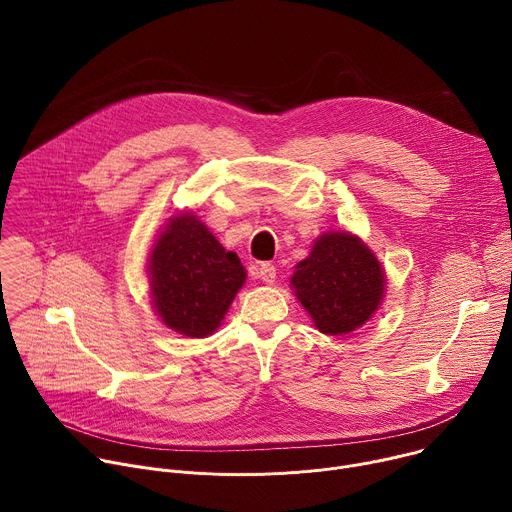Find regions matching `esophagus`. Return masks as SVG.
Returning a JSON list of instances; mask_svg holds the SVG:
<instances>
[{"label":"esophagus","mask_w":512,"mask_h":512,"mask_svg":"<svg viewBox=\"0 0 512 512\" xmlns=\"http://www.w3.org/2000/svg\"><path fill=\"white\" fill-rule=\"evenodd\" d=\"M255 277L261 279L263 283L271 285V283L275 281V277H277V271H275V267H273L271 263H261V265L255 269Z\"/></svg>","instance_id":"esophagus-1"}]
</instances>
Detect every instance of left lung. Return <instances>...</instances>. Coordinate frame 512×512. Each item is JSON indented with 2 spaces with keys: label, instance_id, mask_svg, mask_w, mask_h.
<instances>
[{
  "label": "left lung",
  "instance_id": "1",
  "mask_svg": "<svg viewBox=\"0 0 512 512\" xmlns=\"http://www.w3.org/2000/svg\"><path fill=\"white\" fill-rule=\"evenodd\" d=\"M298 302L328 336H346L381 308L387 275L379 257L350 231L322 233L289 277Z\"/></svg>",
  "mask_w": 512,
  "mask_h": 512
}]
</instances>
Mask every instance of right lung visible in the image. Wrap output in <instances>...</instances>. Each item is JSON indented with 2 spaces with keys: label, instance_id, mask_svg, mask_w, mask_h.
I'll list each match as a JSON object with an SVG mask.
<instances>
[{
  "label": "right lung",
  "instance_id": "right-lung-1",
  "mask_svg": "<svg viewBox=\"0 0 512 512\" xmlns=\"http://www.w3.org/2000/svg\"><path fill=\"white\" fill-rule=\"evenodd\" d=\"M145 261L156 316L188 338L216 332L247 279L237 253L227 251L194 210L168 218Z\"/></svg>",
  "mask_w": 512,
  "mask_h": 512
}]
</instances>
